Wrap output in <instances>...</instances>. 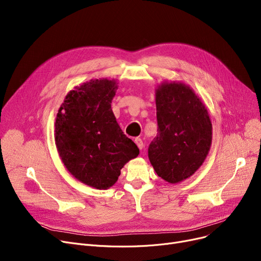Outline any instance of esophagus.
<instances>
[{
  "label": "esophagus",
  "mask_w": 261,
  "mask_h": 261,
  "mask_svg": "<svg viewBox=\"0 0 261 261\" xmlns=\"http://www.w3.org/2000/svg\"><path fill=\"white\" fill-rule=\"evenodd\" d=\"M134 142H135V144L138 145V147L140 148V149H143V147H144V143H143V141L140 139V138H136L135 140H134Z\"/></svg>",
  "instance_id": "obj_1"
}]
</instances>
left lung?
I'll use <instances>...</instances> for the list:
<instances>
[{
    "mask_svg": "<svg viewBox=\"0 0 261 261\" xmlns=\"http://www.w3.org/2000/svg\"><path fill=\"white\" fill-rule=\"evenodd\" d=\"M158 134L148 158L156 174L171 184L193 175L206 159L213 126L206 107L189 86L164 81L155 89Z\"/></svg>",
    "mask_w": 261,
    "mask_h": 261,
    "instance_id": "1",
    "label": "left lung"
}]
</instances>
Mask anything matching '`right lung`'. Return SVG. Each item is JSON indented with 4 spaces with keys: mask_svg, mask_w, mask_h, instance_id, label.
<instances>
[{
    "mask_svg": "<svg viewBox=\"0 0 261 261\" xmlns=\"http://www.w3.org/2000/svg\"><path fill=\"white\" fill-rule=\"evenodd\" d=\"M115 79H91L65 96L55 122V143L63 165L75 179L96 189H108L120 169L140 150L123 134L111 102Z\"/></svg>",
    "mask_w": 261,
    "mask_h": 261,
    "instance_id": "1",
    "label": "right lung"
}]
</instances>
